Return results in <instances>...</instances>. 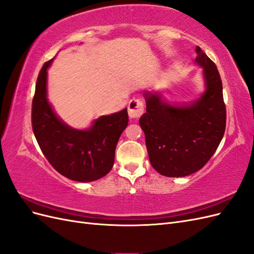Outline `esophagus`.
<instances>
[{
    "label": "esophagus",
    "instance_id": "obj_1",
    "mask_svg": "<svg viewBox=\"0 0 254 254\" xmlns=\"http://www.w3.org/2000/svg\"><path fill=\"white\" fill-rule=\"evenodd\" d=\"M144 113V104L139 98H133L129 102L128 114L131 119H137Z\"/></svg>",
    "mask_w": 254,
    "mask_h": 254
}]
</instances>
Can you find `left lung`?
Returning <instances> with one entry per match:
<instances>
[{"instance_id": "obj_1", "label": "left lung", "mask_w": 254, "mask_h": 254, "mask_svg": "<svg viewBox=\"0 0 254 254\" xmlns=\"http://www.w3.org/2000/svg\"><path fill=\"white\" fill-rule=\"evenodd\" d=\"M205 91L195 102L168 105L159 93L146 92V112L140 118L150 164L166 177L189 176L207 163L226 130V105L216 65L196 48Z\"/></svg>"}]
</instances>
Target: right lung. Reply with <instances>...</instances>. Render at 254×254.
I'll return each mask as SVG.
<instances>
[{
	"instance_id": "add662e5",
	"label": "right lung",
	"mask_w": 254,
	"mask_h": 254,
	"mask_svg": "<svg viewBox=\"0 0 254 254\" xmlns=\"http://www.w3.org/2000/svg\"><path fill=\"white\" fill-rule=\"evenodd\" d=\"M52 61L43 64L37 78L32 107L36 140L44 157L59 174L78 182L101 179L113 166L115 147L128 125L127 108L103 115L86 130L67 126L48 101V68Z\"/></svg>"
}]
</instances>
